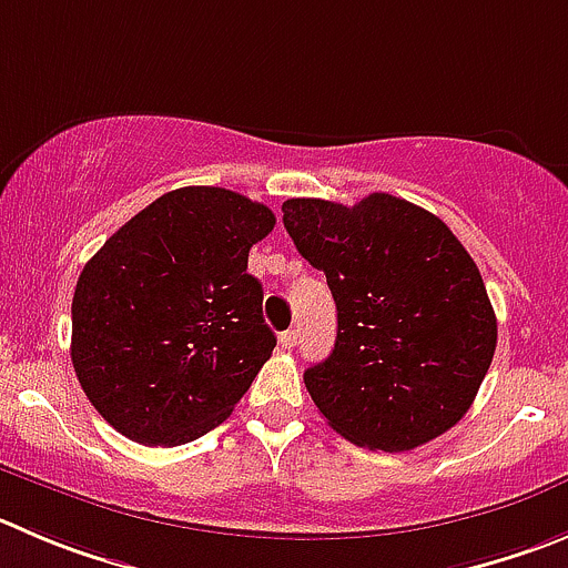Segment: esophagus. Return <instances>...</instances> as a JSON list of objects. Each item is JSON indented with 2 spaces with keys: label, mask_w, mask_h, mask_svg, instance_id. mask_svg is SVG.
Returning a JSON list of instances; mask_svg holds the SVG:
<instances>
[{
  "label": "esophagus",
  "mask_w": 568,
  "mask_h": 568,
  "mask_svg": "<svg viewBox=\"0 0 568 568\" xmlns=\"http://www.w3.org/2000/svg\"><path fill=\"white\" fill-rule=\"evenodd\" d=\"M278 343L281 348H295V343H298V332L295 328H287V332L278 334Z\"/></svg>",
  "instance_id": "obj_1"
}]
</instances>
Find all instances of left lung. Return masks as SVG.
I'll return each instance as SVG.
<instances>
[{
    "mask_svg": "<svg viewBox=\"0 0 568 568\" xmlns=\"http://www.w3.org/2000/svg\"><path fill=\"white\" fill-rule=\"evenodd\" d=\"M284 229L337 304V339L304 382L345 440L409 452L471 407L496 351L477 264L449 225L393 194L293 197Z\"/></svg>",
    "mask_w": 568,
    "mask_h": 568,
    "instance_id": "1",
    "label": "left lung"
}]
</instances>
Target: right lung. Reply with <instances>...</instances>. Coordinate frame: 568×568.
Here are the masks:
<instances>
[{
	"mask_svg": "<svg viewBox=\"0 0 568 568\" xmlns=\"http://www.w3.org/2000/svg\"><path fill=\"white\" fill-rule=\"evenodd\" d=\"M267 206L183 186L128 220L85 262L72 298V365L97 413L144 446L223 424L275 348L247 253Z\"/></svg>",
	"mask_w": 568,
	"mask_h": 568,
	"instance_id": "obj_1",
	"label": "right lung"
}]
</instances>
